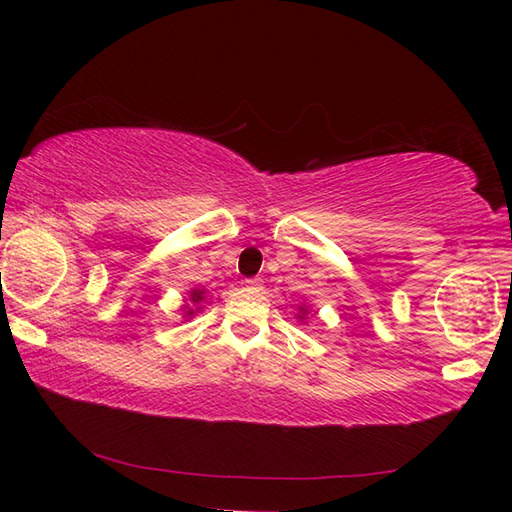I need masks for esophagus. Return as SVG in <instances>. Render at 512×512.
<instances>
[{
    "label": "esophagus",
    "instance_id": "obj_1",
    "mask_svg": "<svg viewBox=\"0 0 512 512\" xmlns=\"http://www.w3.org/2000/svg\"><path fill=\"white\" fill-rule=\"evenodd\" d=\"M246 288L248 290H255V292H259L264 288V281L259 279V277H250V279H246Z\"/></svg>",
    "mask_w": 512,
    "mask_h": 512
}]
</instances>
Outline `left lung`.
<instances>
[{"label": "left lung", "instance_id": "1", "mask_svg": "<svg viewBox=\"0 0 512 512\" xmlns=\"http://www.w3.org/2000/svg\"><path fill=\"white\" fill-rule=\"evenodd\" d=\"M297 319H299L301 323H306V319H308V308H306V306H299V314H297Z\"/></svg>", "mask_w": 512, "mask_h": 512}]
</instances>
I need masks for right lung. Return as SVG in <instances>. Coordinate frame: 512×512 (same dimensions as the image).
<instances>
[{
	"label": "right lung",
	"mask_w": 512,
	"mask_h": 512,
	"mask_svg": "<svg viewBox=\"0 0 512 512\" xmlns=\"http://www.w3.org/2000/svg\"><path fill=\"white\" fill-rule=\"evenodd\" d=\"M189 301L191 303H187V306H182V310H184V319H191V317H195V314H198L204 306V288H191V292H189Z\"/></svg>",
	"instance_id": "obj_1"
}]
</instances>
